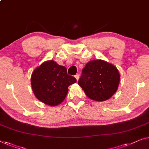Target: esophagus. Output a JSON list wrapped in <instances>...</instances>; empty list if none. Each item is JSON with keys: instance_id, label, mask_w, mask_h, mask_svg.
<instances>
[{"instance_id": "esophagus-1", "label": "esophagus", "mask_w": 149, "mask_h": 149, "mask_svg": "<svg viewBox=\"0 0 149 149\" xmlns=\"http://www.w3.org/2000/svg\"><path fill=\"white\" fill-rule=\"evenodd\" d=\"M75 79H77V80H78V79H79V75L78 74H76L75 75Z\"/></svg>"}]
</instances>
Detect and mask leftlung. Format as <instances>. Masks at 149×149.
<instances>
[{
  "mask_svg": "<svg viewBox=\"0 0 149 149\" xmlns=\"http://www.w3.org/2000/svg\"><path fill=\"white\" fill-rule=\"evenodd\" d=\"M81 72L78 84L91 99L104 101L117 91L120 75L112 64L102 60L91 61Z\"/></svg>",
  "mask_w": 149,
  "mask_h": 149,
  "instance_id": "obj_1",
  "label": "left lung"
}]
</instances>
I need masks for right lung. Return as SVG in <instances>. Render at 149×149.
<instances>
[{"label": "right lung", "mask_w": 149, "mask_h": 149, "mask_svg": "<svg viewBox=\"0 0 149 149\" xmlns=\"http://www.w3.org/2000/svg\"><path fill=\"white\" fill-rule=\"evenodd\" d=\"M75 82L76 79L67 74L65 67L59 65L54 61L43 63L33 71L31 77L36 97L51 106L57 105L63 101L68 86Z\"/></svg>", "instance_id": "obj_1"}]
</instances>
